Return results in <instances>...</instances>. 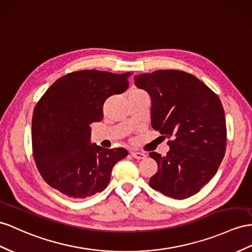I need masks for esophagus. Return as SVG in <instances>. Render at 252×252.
<instances>
[{"label":"esophagus","mask_w":252,"mask_h":252,"mask_svg":"<svg viewBox=\"0 0 252 252\" xmlns=\"http://www.w3.org/2000/svg\"><path fill=\"white\" fill-rule=\"evenodd\" d=\"M131 156H132L134 158H136V159H144V158H146V157H147L145 153L138 152V151H132V152H131Z\"/></svg>","instance_id":"34e87169"}]
</instances>
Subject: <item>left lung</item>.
Wrapping results in <instances>:
<instances>
[{"mask_svg":"<svg viewBox=\"0 0 252 252\" xmlns=\"http://www.w3.org/2000/svg\"><path fill=\"white\" fill-rule=\"evenodd\" d=\"M151 99V125L170 137L165 157L149 153L158 171L149 185L163 195H195L217 172L224 157L227 127L220 100L196 76L178 70L135 75Z\"/></svg>","mask_w":252,"mask_h":252,"instance_id":"obj_1","label":"left lung"}]
</instances>
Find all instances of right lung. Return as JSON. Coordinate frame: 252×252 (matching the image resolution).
Returning <instances> with one entry per match:
<instances>
[{"label": "right lung", "mask_w": 252, "mask_h": 252, "mask_svg": "<svg viewBox=\"0 0 252 252\" xmlns=\"http://www.w3.org/2000/svg\"><path fill=\"white\" fill-rule=\"evenodd\" d=\"M130 74L77 71L61 77L41 96L32 119V144L37 168L51 188L73 199L106 189L114 165L127 151L92 144L90 125L102 120L108 96L128 88Z\"/></svg>", "instance_id": "1"}]
</instances>
